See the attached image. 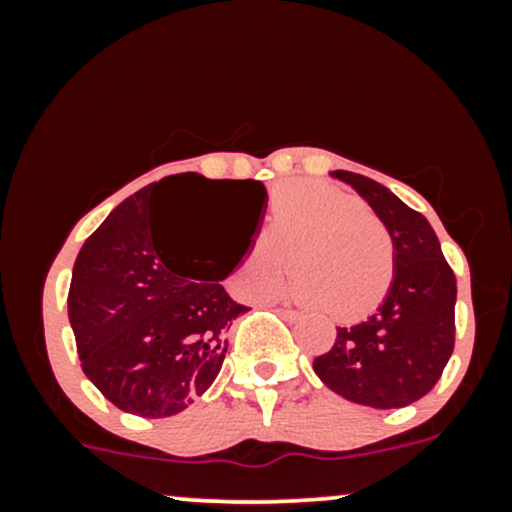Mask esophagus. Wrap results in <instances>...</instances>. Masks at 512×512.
Here are the masks:
<instances>
[{
  "mask_svg": "<svg viewBox=\"0 0 512 512\" xmlns=\"http://www.w3.org/2000/svg\"><path fill=\"white\" fill-rule=\"evenodd\" d=\"M276 313L284 317L286 322H296L298 317H301V313H298V310H293V308H276Z\"/></svg>",
  "mask_w": 512,
  "mask_h": 512,
  "instance_id": "obj_1",
  "label": "esophagus"
}]
</instances>
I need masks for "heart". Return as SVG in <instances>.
<instances>
[{"label":"heart","mask_w":512,"mask_h":512,"mask_svg":"<svg viewBox=\"0 0 512 512\" xmlns=\"http://www.w3.org/2000/svg\"><path fill=\"white\" fill-rule=\"evenodd\" d=\"M293 274V286L317 313L361 320L395 281V240L361 199L325 182H289L269 202L262 238L238 262L243 298H267Z\"/></svg>","instance_id":"1"}]
</instances>
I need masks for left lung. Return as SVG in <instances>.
I'll list each match as a JSON object with an SVG mask.
<instances>
[{"label":"left lung","mask_w":512,"mask_h":512,"mask_svg":"<svg viewBox=\"0 0 512 512\" xmlns=\"http://www.w3.org/2000/svg\"><path fill=\"white\" fill-rule=\"evenodd\" d=\"M334 178L349 182L390 228L395 281L368 320L337 327L334 346L313 368L349 402L407 407L433 390L455 349V274L424 214L366 175L337 170Z\"/></svg>","instance_id":"left-lung-1"}]
</instances>
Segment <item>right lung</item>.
I'll return each instance as SVG.
<instances>
[{
	"label": "right lung",
	"mask_w": 512,
	"mask_h": 512,
	"mask_svg": "<svg viewBox=\"0 0 512 512\" xmlns=\"http://www.w3.org/2000/svg\"><path fill=\"white\" fill-rule=\"evenodd\" d=\"M199 190L231 199L252 238L267 197L260 180L182 173L127 197L74 262L67 305L81 370L117 409L144 419L178 414L209 390L226 356L228 325L248 310L219 284L240 260L202 279L199 264L180 262L158 226L170 195Z\"/></svg>",
	"instance_id": "obj_1"
}]
</instances>
